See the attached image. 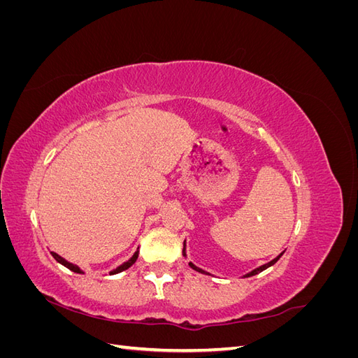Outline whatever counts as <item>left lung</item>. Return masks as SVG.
<instances>
[{
  "instance_id": "8db88e82",
  "label": "left lung",
  "mask_w": 358,
  "mask_h": 358,
  "mask_svg": "<svg viewBox=\"0 0 358 358\" xmlns=\"http://www.w3.org/2000/svg\"><path fill=\"white\" fill-rule=\"evenodd\" d=\"M182 254H183V257H187V252H185V242H183V249H182ZM284 254V252H282ZM282 254H280V255H278L276 258H273L272 259V262H268L267 264H263V266H259V267H257L255 270H252V272H249V273H246L245 275V278H249V276H254V275H257V273H259V272H263V270H266L267 267H270V266H273L276 262H278V259L280 258V257H282ZM189 266L194 268V270H197V272H200V273H204V275H209L208 272H204V270H201L200 267H197V266H194L192 263H189Z\"/></svg>"
}]
</instances>
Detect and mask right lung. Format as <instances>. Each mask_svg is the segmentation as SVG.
I'll return each mask as SVG.
<instances>
[{"label":"right lung","mask_w":358,"mask_h":358,"mask_svg":"<svg viewBox=\"0 0 358 358\" xmlns=\"http://www.w3.org/2000/svg\"><path fill=\"white\" fill-rule=\"evenodd\" d=\"M52 257L55 258L59 264H62V266H66L67 268H70L71 272H74V273H83L82 270H80L78 266H76V264H71V263H69L67 259H64V258H62V257H59L57 252H52ZM137 257H138V251H136V252H134V255H133L131 258H129L128 262H125L124 264H121V266H119V267H116L115 270H112L110 275H115V273H119V272H124V270H127L128 267H131V266L136 263Z\"/></svg>","instance_id":"right-lung-1"}]
</instances>
